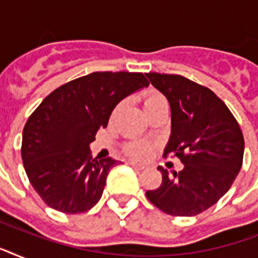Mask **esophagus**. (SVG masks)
<instances>
[{"label": "esophagus", "instance_id": "obj_1", "mask_svg": "<svg viewBox=\"0 0 258 258\" xmlns=\"http://www.w3.org/2000/svg\"><path fill=\"white\" fill-rule=\"evenodd\" d=\"M128 165L133 166L134 169H137V170H143V169H145V166L139 165V163H135V162H128Z\"/></svg>", "mask_w": 258, "mask_h": 258}]
</instances>
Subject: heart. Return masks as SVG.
I'll use <instances>...</instances> for the list:
<instances>
[{
    "instance_id": "obj_1",
    "label": "heart",
    "mask_w": 258,
    "mask_h": 258,
    "mask_svg": "<svg viewBox=\"0 0 258 258\" xmlns=\"http://www.w3.org/2000/svg\"><path fill=\"white\" fill-rule=\"evenodd\" d=\"M162 101H166V99L162 95L159 93H155V92H151L147 95L145 100V108H149L151 105L154 104H158V103H162ZM123 108V103L117 105L115 111H113V115H116L120 109ZM150 153V146L146 145V143H133V145H130L127 147V154H128L130 157L133 158H137V159H143L149 155Z\"/></svg>"
}]
</instances>
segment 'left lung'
<instances>
[{"instance_id": "left-lung-1", "label": "left lung", "mask_w": 258, "mask_h": 258, "mask_svg": "<svg viewBox=\"0 0 258 258\" xmlns=\"http://www.w3.org/2000/svg\"><path fill=\"white\" fill-rule=\"evenodd\" d=\"M146 76L171 108L165 154L172 153L183 163V169L171 175L158 167L162 184L146 191V197L166 214L197 216L222 198L240 172L245 147L240 125L206 87L179 75L150 72Z\"/></svg>"}]
</instances>
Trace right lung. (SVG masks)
Masks as SVG:
<instances>
[{"label":"right lung","instance_id":"1","mask_svg":"<svg viewBox=\"0 0 258 258\" xmlns=\"http://www.w3.org/2000/svg\"><path fill=\"white\" fill-rule=\"evenodd\" d=\"M146 87L143 74L93 72L54 89L30 115L22 133V162L49 208L78 214L99 202L116 161L92 158L89 145L113 108Z\"/></svg>","mask_w":258,"mask_h":258}]
</instances>
